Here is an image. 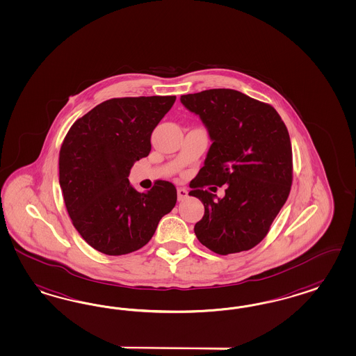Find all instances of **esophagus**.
<instances>
[{
	"mask_svg": "<svg viewBox=\"0 0 356 356\" xmlns=\"http://www.w3.org/2000/svg\"><path fill=\"white\" fill-rule=\"evenodd\" d=\"M178 200H184L186 197H188V191L186 188H178Z\"/></svg>",
	"mask_w": 356,
	"mask_h": 356,
	"instance_id": "esophagus-1",
	"label": "esophagus"
}]
</instances>
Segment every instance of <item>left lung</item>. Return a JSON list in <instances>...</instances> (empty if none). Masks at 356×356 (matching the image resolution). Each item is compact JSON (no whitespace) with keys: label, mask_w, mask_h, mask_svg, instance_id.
Returning a JSON list of instances; mask_svg holds the SVG:
<instances>
[{"label":"left lung","mask_w":356,"mask_h":356,"mask_svg":"<svg viewBox=\"0 0 356 356\" xmlns=\"http://www.w3.org/2000/svg\"><path fill=\"white\" fill-rule=\"evenodd\" d=\"M212 141L188 195L204 206L194 232L218 254L248 250L269 232L289 197L293 157L289 133L276 109L228 88L181 96ZM227 186L220 200L204 187ZM216 188V187H215Z\"/></svg>","instance_id":"obj_1"}]
</instances>
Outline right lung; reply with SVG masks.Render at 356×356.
<instances>
[{
    "label": "right lung",
    "mask_w": 356,
    "mask_h": 356,
    "mask_svg": "<svg viewBox=\"0 0 356 356\" xmlns=\"http://www.w3.org/2000/svg\"><path fill=\"white\" fill-rule=\"evenodd\" d=\"M175 96L111 99L76 120L59 153V184L74 227L92 248L109 256L143 248L177 203V188L157 181L138 193L133 163L147 157L150 136Z\"/></svg>",
    "instance_id": "add662e5"
}]
</instances>
